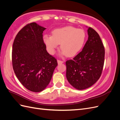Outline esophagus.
<instances>
[{
	"instance_id": "34e87169",
	"label": "esophagus",
	"mask_w": 120,
	"mask_h": 120,
	"mask_svg": "<svg viewBox=\"0 0 120 120\" xmlns=\"http://www.w3.org/2000/svg\"><path fill=\"white\" fill-rule=\"evenodd\" d=\"M64 63V61L63 60H57V63L58 64H63Z\"/></svg>"
}]
</instances>
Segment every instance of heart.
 <instances>
[{
    "instance_id": "heart-1",
    "label": "heart",
    "mask_w": 120,
    "mask_h": 120,
    "mask_svg": "<svg viewBox=\"0 0 120 120\" xmlns=\"http://www.w3.org/2000/svg\"><path fill=\"white\" fill-rule=\"evenodd\" d=\"M86 39L85 32L81 29L67 26L56 29L52 31V35H45L44 41L49 52L53 54L60 45V49L68 57L74 56L81 49Z\"/></svg>"
}]
</instances>
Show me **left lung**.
Here are the masks:
<instances>
[{"instance_id":"1","label":"left lung","mask_w":120,"mask_h":120,"mask_svg":"<svg viewBox=\"0 0 120 120\" xmlns=\"http://www.w3.org/2000/svg\"><path fill=\"white\" fill-rule=\"evenodd\" d=\"M88 33V39L82 50L66 63L68 81L79 90L88 88L97 82L104 64L105 48L99 34L90 27Z\"/></svg>"}]
</instances>
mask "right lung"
Segmentation results:
<instances>
[{
  "instance_id": "obj_1",
  "label": "right lung",
  "mask_w": 120,
  "mask_h": 120,
  "mask_svg": "<svg viewBox=\"0 0 120 120\" xmlns=\"http://www.w3.org/2000/svg\"><path fill=\"white\" fill-rule=\"evenodd\" d=\"M45 29L35 22L26 24L18 32L12 45L14 73L25 88L34 92L46 88L57 66L56 59L46 50L42 34Z\"/></svg>"
}]
</instances>
